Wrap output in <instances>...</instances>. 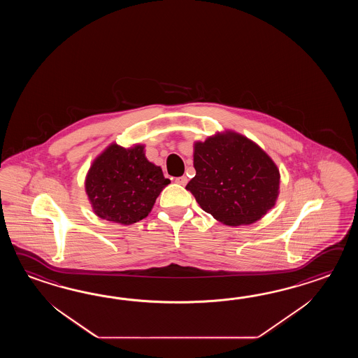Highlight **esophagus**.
Masks as SVG:
<instances>
[{"label":"esophagus","instance_id":"obj_1","mask_svg":"<svg viewBox=\"0 0 358 358\" xmlns=\"http://www.w3.org/2000/svg\"><path fill=\"white\" fill-rule=\"evenodd\" d=\"M176 182L179 185H185L188 182V178L187 176H179V178H176Z\"/></svg>","mask_w":358,"mask_h":358}]
</instances>
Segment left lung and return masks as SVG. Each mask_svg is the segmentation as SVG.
I'll return each instance as SVG.
<instances>
[{
  "mask_svg": "<svg viewBox=\"0 0 358 358\" xmlns=\"http://www.w3.org/2000/svg\"><path fill=\"white\" fill-rule=\"evenodd\" d=\"M196 176L185 189L207 213L229 227L250 225L276 203L280 173L257 143L234 130L193 145Z\"/></svg>",
  "mask_w": 358,
  "mask_h": 358,
  "instance_id": "8db88e82",
  "label": "left lung"
}]
</instances>
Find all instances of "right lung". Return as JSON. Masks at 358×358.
Wrapping results in <instances>:
<instances>
[{"label": "right lung", "mask_w": 358, "mask_h": 358, "mask_svg": "<svg viewBox=\"0 0 358 358\" xmlns=\"http://www.w3.org/2000/svg\"><path fill=\"white\" fill-rule=\"evenodd\" d=\"M169 182L162 169L147 160L145 145L111 143L92 162L84 188L99 217L130 225L148 216Z\"/></svg>", "instance_id": "1"}]
</instances>
